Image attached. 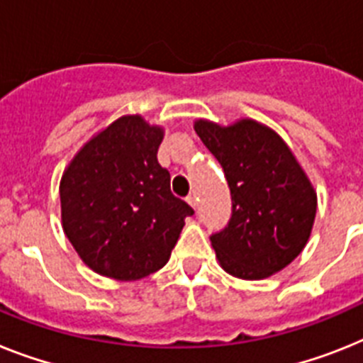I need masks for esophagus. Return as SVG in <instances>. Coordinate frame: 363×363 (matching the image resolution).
Returning a JSON list of instances; mask_svg holds the SVG:
<instances>
[{"label": "esophagus", "instance_id": "obj_1", "mask_svg": "<svg viewBox=\"0 0 363 363\" xmlns=\"http://www.w3.org/2000/svg\"><path fill=\"white\" fill-rule=\"evenodd\" d=\"M186 201L190 203L191 206H194V208H197V196H196V194H190V196L186 197Z\"/></svg>", "mask_w": 363, "mask_h": 363}]
</instances>
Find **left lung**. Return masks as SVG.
<instances>
[{"instance_id": "8db88e82", "label": "left lung", "mask_w": 363, "mask_h": 363, "mask_svg": "<svg viewBox=\"0 0 363 363\" xmlns=\"http://www.w3.org/2000/svg\"><path fill=\"white\" fill-rule=\"evenodd\" d=\"M196 133L223 167L233 199L228 223L210 234L223 269L258 280L288 266L308 242L318 208L288 145L252 120L230 127L199 120Z\"/></svg>"}]
</instances>
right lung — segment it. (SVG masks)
Returning a JSON list of instances; mask_svg holds the SVG:
<instances>
[{
  "label": "right lung",
  "mask_w": 363,
  "mask_h": 363,
  "mask_svg": "<svg viewBox=\"0 0 363 363\" xmlns=\"http://www.w3.org/2000/svg\"><path fill=\"white\" fill-rule=\"evenodd\" d=\"M162 129L123 116L92 138L60 181L64 233L96 273L136 280L164 266L194 214L157 160Z\"/></svg>",
  "instance_id": "1"
}]
</instances>
